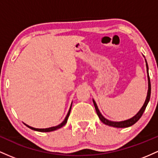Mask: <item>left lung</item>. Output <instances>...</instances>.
Returning <instances> with one entry per match:
<instances>
[{"label": "left lung", "mask_w": 158, "mask_h": 158, "mask_svg": "<svg viewBox=\"0 0 158 158\" xmlns=\"http://www.w3.org/2000/svg\"><path fill=\"white\" fill-rule=\"evenodd\" d=\"M145 60H146V70H147V74H148V92H147V96H146V101H145L143 107H142L141 109L138 111V113H136L135 116H133L132 118H129V119L124 120V121H120V122L110 121V120L106 118L104 116H103L102 113H101L100 110H98V106H97V104H96V102H95V100H94V99H93V102L94 106H95V110H96L97 115L98 116V117H99V118H100L101 121H102L104 124H105L106 125H108V126H112L114 127H127L131 126V125H134V124H135L136 122L141 118L142 115L143 114V113H144V111H145V110H146L147 105H148V102H149L150 96H151V83H150L149 76H148V63H147L146 60L145 59Z\"/></svg>", "instance_id": "8db88e82"}]
</instances>
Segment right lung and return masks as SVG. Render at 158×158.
<instances>
[{
  "mask_svg": "<svg viewBox=\"0 0 158 158\" xmlns=\"http://www.w3.org/2000/svg\"><path fill=\"white\" fill-rule=\"evenodd\" d=\"M72 104H71V106H70L69 110V112H68V113H67L66 116H65V119L63 120V122H62V123H60V125H56V126L48 127V128H35V127H31V126H29V125H27V124H25V123H24V124L26 125L27 127H29V128H31V129H32V130H33V131H40V132H50V131H56V130H57V129L60 128V127H62L63 126H64L65 124L67 123V120H68L69 116V115H70L71 109H72Z\"/></svg>",
  "mask_w": 158,
  "mask_h": 158,
  "instance_id": "right-lung-1",
  "label": "right lung"
}]
</instances>
